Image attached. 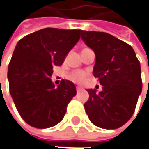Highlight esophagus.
Returning <instances> with one entry per match:
<instances>
[{
  "mask_svg": "<svg viewBox=\"0 0 149 149\" xmlns=\"http://www.w3.org/2000/svg\"><path fill=\"white\" fill-rule=\"evenodd\" d=\"M81 91H83V88H81L80 87H77V92L79 93L81 92Z\"/></svg>",
  "mask_w": 149,
  "mask_h": 149,
  "instance_id": "esophagus-1",
  "label": "esophagus"
}]
</instances>
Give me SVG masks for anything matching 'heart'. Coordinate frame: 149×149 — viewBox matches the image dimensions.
<instances>
[{
    "label": "heart",
    "instance_id": "1",
    "mask_svg": "<svg viewBox=\"0 0 149 149\" xmlns=\"http://www.w3.org/2000/svg\"><path fill=\"white\" fill-rule=\"evenodd\" d=\"M87 77H88L87 72L83 71V70H77V71H75L73 72H72L69 78L74 83H83L86 80Z\"/></svg>",
    "mask_w": 149,
    "mask_h": 149
}]
</instances>
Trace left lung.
Masks as SVG:
<instances>
[{
  "instance_id": "8db88e82",
  "label": "left lung",
  "mask_w": 149,
  "mask_h": 149,
  "mask_svg": "<svg viewBox=\"0 0 149 149\" xmlns=\"http://www.w3.org/2000/svg\"><path fill=\"white\" fill-rule=\"evenodd\" d=\"M81 38L95 53L93 76L103 86L99 93L87 90L85 111L96 127L119 128L132 116L142 92L140 62L131 45L109 33L82 30Z\"/></svg>"
}]
</instances>
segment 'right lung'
<instances>
[{"mask_svg":"<svg viewBox=\"0 0 149 149\" xmlns=\"http://www.w3.org/2000/svg\"><path fill=\"white\" fill-rule=\"evenodd\" d=\"M81 30L46 28L18 41L8 66L9 90L23 120L36 128L57 125L77 94L73 83L62 79L56 88L53 67L61 66L80 39Z\"/></svg>","mask_w":149,"mask_h":149,"instance_id":"obj_1","label":"right lung"}]
</instances>
